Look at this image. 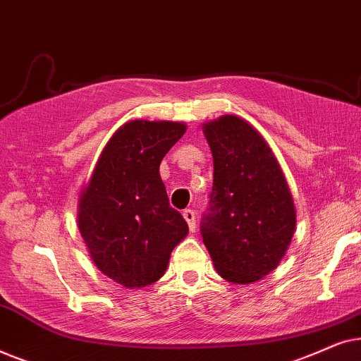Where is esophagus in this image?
Here are the masks:
<instances>
[{"instance_id": "1", "label": "esophagus", "mask_w": 361, "mask_h": 361, "mask_svg": "<svg viewBox=\"0 0 361 361\" xmlns=\"http://www.w3.org/2000/svg\"><path fill=\"white\" fill-rule=\"evenodd\" d=\"M182 216H184L185 221H187V225H189V230L190 231H195V228H197V225H195V212L190 210V209H187V210L182 212Z\"/></svg>"}]
</instances>
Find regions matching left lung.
<instances>
[{
    "label": "left lung",
    "instance_id": "1",
    "mask_svg": "<svg viewBox=\"0 0 361 361\" xmlns=\"http://www.w3.org/2000/svg\"><path fill=\"white\" fill-rule=\"evenodd\" d=\"M202 130L214 156L204 245L221 278L251 284L278 268L289 248L293 194L269 145L243 118L224 115Z\"/></svg>",
    "mask_w": 361,
    "mask_h": 361
}]
</instances>
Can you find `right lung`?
<instances>
[{"mask_svg":"<svg viewBox=\"0 0 361 361\" xmlns=\"http://www.w3.org/2000/svg\"><path fill=\"white\" fill-rule=\"evenodd\" d=\"M185 130L180 121L125 123L78 197L77 225L93 264L128 289L161 279L172 250L189 233L159 174L161 161Z\"/></svg>","mask_w":361,"mask_h":361,"instance_id":"right-lung-1","label":"right lung"}]
</instances>
